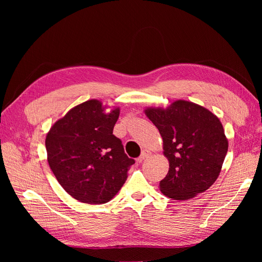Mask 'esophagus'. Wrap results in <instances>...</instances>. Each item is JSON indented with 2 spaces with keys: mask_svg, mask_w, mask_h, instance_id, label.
Here are the masks:
<instances>
[{
  "mask_svg": "<svg viewBox=\"0 0 262 262\" xmlns=\"http://www.w3.org/2000/svg\"><path fill=\"white\" fill-rule=\"evenodd\" d=\"M149 155H150V152H149V150H147V149H143V150H142L141 155L139 156V161H140V162L144 161L145 158H147Z\"/></svg>",
  "mask_w": 262,
  "mask_h": 262,
  "instance_id": "esophagus-1",
  "label": "esophagus"
}]
</instances>
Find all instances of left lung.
I'll list each match as a JSON object with an SVG mask.
<instances>
[{
  "instance_id": "1",
  "label": "left lung",
  "mask_w": 262,
  "mask_h": 262,
  "mask_svg": "<svg viewBox=\"0 0 262 262\" xmlns=\"http://www.w3.org/2000/svg\"><path fill=\"white\" fill-rule=\"evenodd\" d=\"M147 118L160 131L169 170L161 191L173 200H188L217 179L228 149L223 125L208 109L177 100L167 108H148Z\"/></svg>"
}]
</instances>
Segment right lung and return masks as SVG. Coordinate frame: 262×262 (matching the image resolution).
I'll list each match as a JSON object with an SVG mask.
<instances>
[{
    "instance_id": "add662e5",
    "label": "right lung",
    "mask_w": 262,
    "mask_h": 262,
    "mask_svg": "<svg viewBox=\"0 0 262 262\" xmlns=\"http://www.w3.org/2000/svg\"><path fill=\"white\" fill-rule=\"evenodd\" d=\"M119 109L105 114L93 99L72 108L55 122L46 138L48 163L63 189L89 204L106 203L126 180L133 158L113 134Z\"/></svg>"
}]
</instances>
